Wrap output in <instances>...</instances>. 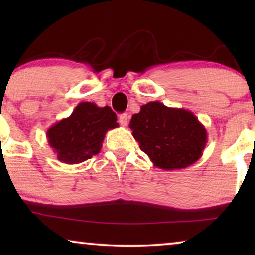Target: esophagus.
Listing matches in <instances>:
<instances>
[{"label":"esophagus","instance_id":"34e87169","mask_svg":"<svg viewBox=\"0 0 255 255\" xmlns=\"http://www.w3.org/2000/svg\"><path fill=\"white\" fill-rule=\"evenodd\" d=\"M118 122H120V124L122 125V127H127L128 123V114H121L120 117H118Z\"/></svg>","mask_w":255,"mask_h":255}]
</instances>
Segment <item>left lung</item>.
Instances as JSON below:
<instances>
[{
	"label": "left lung",
	"mask_w": 255,
	"mask_h": 255,
	"mask_svg": "<svg viewBox=\"0 0 255 255\" xmlns=\"http://www.w3.org/2000/svg\"><path fill=\"white\" fill-rule=\"evenodd\" d=\"M128 127L139 147L160 169L187 168L203 154L208 141L204 125L189 110L159 101L140 107Z\"/></svg>",
	"instance_id": "left-lung-1"
}]
</instances>
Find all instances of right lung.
<instances>
[{"instance_id":"add662e5","label":"right lung","mask_w":255,"mask_h":255,"mask_svg":"<svg viewBox=\"0 0 255 255\" xmlns=\"http://www.w3.org/2000/svg\"><path fill=\"white\" fill-rule=\"evenodd\" d=\"M117 127V116L110 107L81 102L71 116L52 125L46 137L59 161L76 165L99 154L106 133Z\"/></svg>"}]
</instances>
